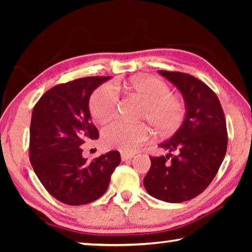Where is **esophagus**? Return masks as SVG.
Masks as SVG:
<instances>
[{
    "instance_id": "obj_1",
    "label": "esophagus",
    "mask_w": 252,
    "mask_h": 252,
    "mask_svg": "<svg viewBox=\"0 0 252 252\" xmlns=\"http://www.w3.org/2000/svg\"><path fill=\"white\" fill-rule=\"evenodd\" d=\"M133 157H134V155H132V153H126V152L121 153V160L122 161H129Z\"/></svg>"
}]
</instances>
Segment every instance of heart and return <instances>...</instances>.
Here are the masks:
<instances>
[{"instance_id": "1", "label": "heart", "mask_w": 252, "mask_h": 252, "mask_svg": "<svg viewBox=\"0 0 252 252\" xmlns=\"http://www.w3.org/2000/svg\"><path fill=\"white\" fill-rule=\"evenodd\" d=\"M126 89L141 95L146 105L140 118L148 121L160 135H170L182 125L186 117V104L172 94L171 88L158 78H139L126 85ZM120 90L113 82L101 84L90 97L91 116L105 122L116 116L120 104ZM151 135L149 126L143 123L113 121L102 127V142L106 148L123 152H134L146 143Z\"/></svg>"}]
</instances>
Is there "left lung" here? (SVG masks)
Instances as JSON below:
<instances>
[{"label": "left lung", "instance_id": "left-lung-1", "mask_svg": "<svg viewBox=\"0 0 252 252\" xmlns=\"http://www.w3.org/2000/svg\"><path fill=\"white\" fill-rule=\"evenodd\" d=\"M159 73L180 90L187 113L176 133L160 144L169 155L150 157L143 183L152 197L179 203L197 197L216 177L227 152V125L218 96L206 83L182 72Z\"/></svg>", "mask_w": 252, "mask_h": 252}]
</instances>
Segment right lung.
<instances>
[{
	"label": "right lung",
	"mask_w": 252,
	"mask_h": 252,
	"mask_svg": "<svg viewBox=\"0 0 252 252\" xmlns=\"http://www.w3.org/2000/svg\"><path fill=\"white\" fill-rule=\"evenodd\" d=\"M110 76H87L46 91L34 105L30 126V162L46 191L69 206H81L105 193L121 162L120 152L110 151L91 162L81 146L99 138L91 122L89 99Z\"/></svg>",
	"instance_id": "right-lung-1"
}]
</instances>
